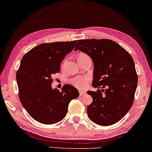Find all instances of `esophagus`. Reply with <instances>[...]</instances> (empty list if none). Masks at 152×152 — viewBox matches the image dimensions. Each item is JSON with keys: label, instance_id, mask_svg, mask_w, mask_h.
<instances>
[{"label": "esophagus", "instance_id": "34e87169", "mask_svg": "<svg viewBox=\"0 0 152 152\" xmlns=\"http://www.w3.org/2000/svg\"><path fill=\"white\" fill-rule=\"evenodd\" d=\"M86 92L85 91H79V94L80 96H83L85 94Z\"/></svg>", "mask_w": 152, "mask_h": 152}]
</instances>
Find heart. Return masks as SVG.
<instances>
[{
  "mask_svg": "<svg viewBox=\"0 0 152 152\" xmlns=\"http://www.w3.org/2000/svg\"><path fill=\"white\" fill-rule=\"evenodd\" d=\"M88 57L87 55L83 52H80L77 56V60H82V59ZM90 81V77L88 76H77L73 77L70 80V83L73 85L75 87L79 89H84L88 85V83Z\"/></svg>",
  "mask_w": 152,
  "mask_h": 152,
  "instance_id": "obj_1",
  "label": "heart"
}]
</instances>
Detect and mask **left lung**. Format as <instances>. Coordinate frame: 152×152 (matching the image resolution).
Returning <instances> with one entry per match:
<instances>
[{"instance_id":"left-lung-1","label":"left lung","mask_w":152,"mask_h":152,"mask_svg":"<svg viewBox=\"0 0 152 152\" xmlns=\"http://www.w3.org/2000/svg\"><path fill=\"white\" fill-rule=\"evenodd\" d=\"M91 58L94 63L92 86L88 91L92 102L87 114L99 125H111L119 121L131 109L138 84L134 60L121 46L110 39L78 40L75 50Z\"/></svg>"}]
</instances>
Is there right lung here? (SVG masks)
<instances>
[{"label":"right lung","mask_w":152,"mask_h":152,"mask_svg":"<svg viewBox=\"0 0 152 152\" xmlns=\"http://www.w3.org/2000/svg\"><path fill=\"white\" fill-rule=\"evenodd\" d=\"M76 42L43 43L21 59L16 73L19 98L37 121L46 125L60 121L66 115L69 102L79 96L77 89L69 85H64L61 91L52 88V77L60 72L61 61Z\"/></svg>","instance_id":"1"}]
</instances>
